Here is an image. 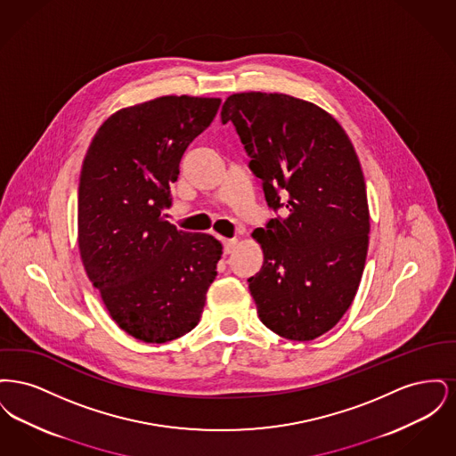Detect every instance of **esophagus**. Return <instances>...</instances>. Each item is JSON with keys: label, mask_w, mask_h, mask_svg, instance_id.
<instances>
[{"label": "esophagus", "mask_w": 456, "mask_h": 456, "mask_svg": "<svg viewBox=\"0 0 456 456\" xmlns=\"http://www.w3.org/2000/svg\"><path fill=\"white\" fill-rule=\"evenodd\" d=\"M238 244V239H224V253L231 255Z\"/></svg>", "instance_id": "obj_1"}]
</instances>
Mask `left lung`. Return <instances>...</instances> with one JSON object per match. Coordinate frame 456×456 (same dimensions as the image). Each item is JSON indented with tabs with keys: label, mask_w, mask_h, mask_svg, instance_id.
<instances>
[{
	"label": "left lung",
	"mask_w": 456,
	"mask_h": 456,
	"mask_svg": "<svg viewBox=\"0 0 456 456\" xmlns=\"http://www.w3.org/2000/svg\"><path fill=\"white\" fill-rule=\"evenodd\" d=\"M229 121L268 207L283 208L253 232L263 266L248 282L261 323L289 340H314L346 314L366 263L368 195L357 153L333 116L285 94H232L222 106Z\"/></svg>",
	"instance_id": "8db88e82"
}]
</instances>
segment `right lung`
I'll return each instance as SVG.
<instances>
[{
  "label": "right lung",
  "instance_id": "add662e5",
  "mask_svg": "<svg viewBox=\"0 0 456 456\" xmlns=\"http://www.w3.org/2000/svg\"><path fill=\"white\" fill-rule=\"evenodd\" d=\"M220 99L166 95L102 123L78 186V248L92 285L121 330L147 344L191 331L217 277L220 240L179 231L166 216L188 145Z\"/></svg>",
  "mask_w": 456,
  "mask_h": 456
}]
</instances>
